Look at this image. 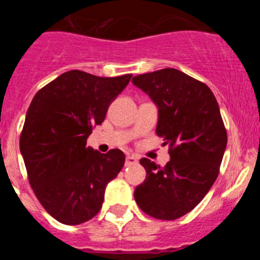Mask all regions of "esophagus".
<instances>
[{
	"instance_id": "1",
	"label": "esophagus",
	"mask_w": 260,
	"mask_h": 260,
	"mask_svg": "<svg viewBox=\"0 0 260 260\" xmlns=\"http://www.w3.org/2000/svg\"><path fill=\"white\" fill-rule=\"evenodd\" d=\"M137 162H138V156H135V155H127V156H126V161H125L126 167H130V165H135Z\"/></svg>"
}]
</instances>
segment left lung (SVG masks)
<instances>
[{
  "label": "left lung",
  "instance_id": "obj_1",
  "mask_svg": "<svg viewBox=\"0 0 260 260\" xmlns=\"http://www.w3.org/2000/svg\"><path fill=\"white\" fill-rule=\"evenodd\" d=\"M133 83L157 105L156 134L171 155L165 167L141 158L147 176L135 202L155 219L176 220L201 203L219 176L228 141L219 104L207 84L177 69L137 75Z\"/></svg>",
  "mask_w": 260,
  "mask_h": 260
}]
</instances>
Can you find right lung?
I'll return each instance as SVG.
<instances>
[{
	"label": "right lung",
	"mask_w": 260,
	"mask_h": 260,
	"mask_svg": "<svg viewBox=\"0 0 260 260\" xmlns=\"http://www.w3.org/2000/svg\"><path fill=\"white\" fill-rule=\"evenodd\" d=\"M132 77L70 70L32 99L20 133V152L36 198L62 224H82L98 215L108 182L125 164L122 151H93L87 138Z\"/></svg>",
	"instance_id": "1"
}]
</instances>
